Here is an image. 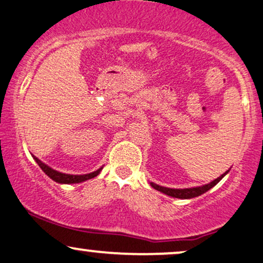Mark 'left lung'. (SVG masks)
I'll use <instances>...</instances> for the list:
<instances>
[{
  "mask_svg": "<svg viewBox=\"0 0 263 263\" xmlns=\"http://www.w3.org/2000/svg\"><path fill=\"white\" fill-rule=\"evenodd\" d=\"M228 172H229V170H228L227 172H224V174L221 175L220 177L215 178L214 181L209 182V183L203 184V186H199V187H192V188H168V187L159 186V184L154 183V182H150V186L154 187L157 191H160V192L165 193L166 196L174 197V198H180V199H190V198H194V197H198V196H200V194L205 193L206 191H209V190H211V188L214 187L215 184L218 183V182H220L221 178H223L224 176L228 174Z\"/></svg>",
  "mask_w": 263,
  "mask_h": 263,
  "instance_id": "obj_1",
  "label": "left lung"
}]
</instances>
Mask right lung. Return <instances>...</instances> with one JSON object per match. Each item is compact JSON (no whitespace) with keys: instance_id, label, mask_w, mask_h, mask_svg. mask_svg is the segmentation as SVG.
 <instances>
[{"instance_id":"right-lung-1","label":"right lung","mask_w":263,"mask_h":263,"mask_svg":"<svg viewBox=\"0 0 263 263\" xmlns=\"http://www.w3.org/2000/svg\"><path fill=\"white\" fill-rule=\"evenodd\" d=\"M33 159L35 160L36 163H38L39 167L45 172V175H48L52 181L58 182V183H64V184L81 183V182H83V181L91 180V178H93L97 175H100L102 168H103V167H101V168H98L97 171H93V172H91V174H86V175H69V174H63V172H59V171H57V170L51 168L50 166L45 165L44 162L40 161L38 157H35L34 155H33Z\"/></svg>"}]
</instances>
